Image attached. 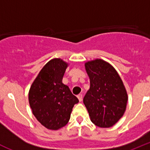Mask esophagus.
<instances>
[{
  "instance_id": "obj_1",
  "label": "esophagus",
  "mask_w": 150,
  "mask_h": 150,
  "mask_svg": "<svg viewBox=\"0 0 150 150\" xmlns=\"http://www.w3.org/2000/svg\"><path fill=\"white\" fill-rule=\"evenodd\" d=\"M77 98H78V99H79V102H81L82 100H83V95H77Z\"/></svg>"
}]
</instances>
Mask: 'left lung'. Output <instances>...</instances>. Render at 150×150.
Masks as SVG:
<instances>
[{
  "label": "left lung",
  "mask_w": 150,
  "mask_h": 150,
  "mask_svg": "<svg viewBox=\"0 0 150 150\" xmlns=\"http://www.w3.org/2000/svg\"><path fill=\"white\" fill-rule=\"evenodd\" d=\"M90 88L83 98L90 120L100 128H110L121 119L126 109L128 95L117 71L102 59L85 64Z\"/></svg>",
  "instance_id": "left-lung-1"
}]
</instances>
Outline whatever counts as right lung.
Listing matches in <instances>:
<instances>
[{
	"label": "right lung",
	"instance_id": "obj_1",
	"mask_svg": "<svg viewBox=\"0 0 150 150\" xmlns=\"http://www.w3.org/2000/svg\"><path fill=\"white\" fill-rule=\"evenodd\" d=\"M67 63L61 59L50 60L40 71L28 93L33 114L43 126L58 130L65 126L74 104L79 100L62 83Z\"/></svg>",
	"mask_w": 150,
	"mask_h": 150
}]
</instances>
